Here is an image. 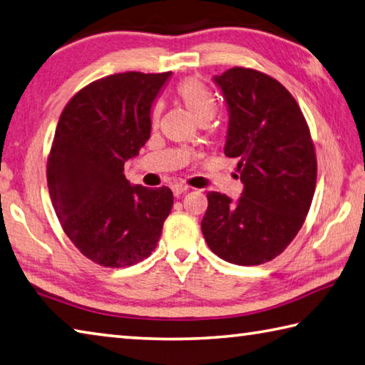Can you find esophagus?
I'll return each instance as SVG.
<instances>
[{"mask_svg":"<svg viewBox=\"0 0 365 365\" xmlns=\"http://www.w3.org/2000/svg\"><path fill=\"white\" fill-rule=\"evenodd\" d=\"M188 190V187L187 185H182V183H175V185H172V191H174V195L175 196H180V195H183L185 191Z\"/></svg>","mask_w":365,"mask_h":365,"instance_id":"obj_1","label":"esophagus"}]
</instances>
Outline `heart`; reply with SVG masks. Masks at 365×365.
<instances>
[{
  "mask_svg": "<svg viewBox=\"0 0 365 365\" xmlns=\"http://www.w3.org/2000/svg\"><path fill=\"white\" fill-rule=\"evenodd\" d=\"M177 94L180 97L185 107L190 110V113L193 115L197 121H210L215 116L218 102L215 96L212 94V91L201 83L200 79L190 78L185 79L177 88ZM160 113V107L155 108V116Z\"/></svg>",
  "mask_w": 365,
  "mask_h": 365,
  "instance_id": "heart-1",
  "label": "heart"
}]
</instances>
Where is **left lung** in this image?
<instances>
[{
	"mask_svg": "<svg viewBox=\"0 0 365 365\" xmlns=\"http://www.w3.org/2000/svg\"><path fill=\"white\" fill-rule=\"evenodd\" d=\"M228 107L225 155L237 160L244 190L233 201L207 193L205 242L225 262L273 260L300 231L316 188L317 163L295 98L264 73L235 67L214 76Z\"/></svg>",
	"mask_w": 365,
	"mask_h": 365,
	"instance_id": "left-lung-1",
	"label": "left lung"
}]
</instances>
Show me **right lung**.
<instances>
[{
    "instance_id": "obj_1",
    "label": "right lung",
    "mask_w": 365,
    "mask_h": 365,
    "mask_svg": "<svg viewBox=\"0 0 365 365\" xmlns=\"http://www.w3.org/2000/svg\"><path fill=\"white\" fill-rule=\"evenodd\" d=\"M172 73L125 71L91 83L58 119L48 160V187L65 235L102 267L150 257L170 214L168 187L130 185L124 163L151 132V107Z\"/></svg>"
}]
</instances>
